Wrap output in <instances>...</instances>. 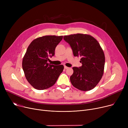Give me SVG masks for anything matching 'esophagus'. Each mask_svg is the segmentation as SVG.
<instances>
[{
    "label": "esophagus",
    "instance_id": "esophagus-1",
    "mask_svg": "<svg viewBox=\"0 0 128 128\" xmlns=\"http://www.w3.org/2000/svg\"><path fill=\"white\" fill-rule=\"evenodd\" d=\"M68 67H67V66H64V68H65V69L66 70V69H68Z\"/></svg>",
    "mask_w": 128,
    "mask_h": 128
}]
</instances>
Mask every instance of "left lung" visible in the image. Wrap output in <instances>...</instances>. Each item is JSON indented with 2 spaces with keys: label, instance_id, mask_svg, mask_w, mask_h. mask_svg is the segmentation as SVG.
Segmentation results:
<instances>
[{
  "label": "left lung",
  "instance_id": "1",
  "mask_svg": "<svg viewBox=\"0 0 128 128\" xmlns=\"http://www.w3.org/2000/svg\"><path fill=\"white\" fill-rule=\"evenodd\" d=\"M64 40L70 46L75 56H80L82 66L73 67L70 77L72 85L82 91H89L101 79L104 69L105 56L97 40L82 34L64 36Z\"/></svg>",
  "mask_w": 128,
  "mask_h": 128
}]
</instances>
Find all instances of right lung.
Listing matches in <instances>:
<instances>
[{"mask_svg":"<svg viewBox=\"0 0 128 128\" xmlns=\"http://www.w3.org/2000/svg\"><path fill=\"white\" fill-rule=\"evenodd\" d=\"M63 36H44L30 44L22 61V68L28 82L36 89H48L56 82L64 66L49 64V58L54 56L57 45Z\"/></svg>","mask_w":128,"mask_h":128,"instance_id":"1","label":"right lung"}]
</instances>
